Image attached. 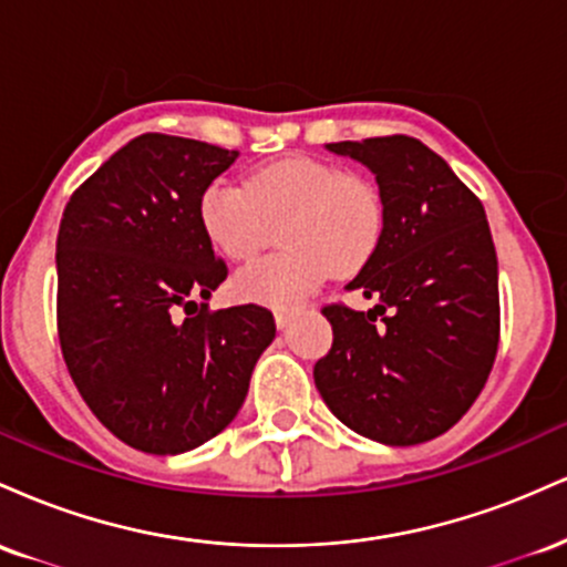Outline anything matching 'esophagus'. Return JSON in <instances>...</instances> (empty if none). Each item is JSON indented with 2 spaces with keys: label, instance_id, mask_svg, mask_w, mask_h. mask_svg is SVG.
Masks as SVG:
<instances>
[{
  "label": "esophagus",
  "instance_id": "esophagus-1",
  "mask_svg": "<svg viewBox=\"0 0 567 567\" xmlns=\"http://www.w3.org/2000/svg\"><path fill=\"white\" fill-rule=\"evenodd\" d=\"M275 322H277V328H288V324L292 322V311L290 309H277L275 311Z\"/></svg>",
  "mask_w": 567,
  "mask_h": 567
}]
</instances>
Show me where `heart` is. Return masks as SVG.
Masks as SVG:
<instances>
[{"instance_id": "1", "label": "heart", "mask_w": 567, "mask_h": 567, "mask_svg": "<svg viewBox=\"0 0 567 567\" xmlns=\"http://www.w3.org/2000/svg\"><path fill=\"white\" fill-rule=\"evenodd\" d=\"M199 224L213 250L247 261L279 226L285 250L245 266L234 292L245 301L290 306L330 269L351 271L368 261L383 229L379 192L341 167L311 157H285L237 184L216 178L199 197Z\"/></svg>"}]
</instances>
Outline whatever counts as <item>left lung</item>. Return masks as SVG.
<instances>
[{"mask_svg": "<svg viewBox=\"0 0 567 567\" xmlns=\"http://www.w3.org/2000/svg\"><path fill=\"white\" fill-rule=\"evenodd\" d=\"M370 167L383 229L347 290L370 311L324 306L333 347L315 365L324 405L383 445L440 437L483 392L498 351V261L483 202L410 135L328 143Z\"/></svg>", "mask_w": 567, "mask_h": 567, "instance_id": "left-lung-1", "label": "left lung"}]
</instances>
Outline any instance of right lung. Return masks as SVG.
I'll return each mask as SVG.
<instances>
[{
    "label": "right lung",
    "instance_id": "add662e5",
    "mask_svg": "<svg viewBox=\"0 0 567 567\" xmlns=\"http://www.w3.org/2000/svg\"><path fill=\"white\" fill-rule=\"evenodd\" d=\"M239 152L143 133L71 194L58 229V338L82 400L114 437L154 455L199 447L243 408L275 341L256 303L197 315L226 279L199 197ZM184 308L187 317L175 321Z\"/></svg>",
    "mask_w": 567,
    "mask_h": 567
}]
</instances>
